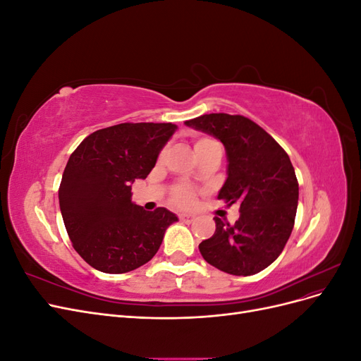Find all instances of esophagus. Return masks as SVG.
<instances>
[{"label":"esophagus","instance_id":"1","mask_svg":"<svg viewBox=\"0 0 361 361\" xmlns=\"http://www.w3.org/2000/svg\"><path fill=\"white\" fill-rule=\"evenodd\" d=\"M179 218H180V221H182V223L191 224V223H194V221H195V218H197V216H195L194 214H180V215H179Z\"/></svg>","mask_w":361,"mask_h":361}]
</instances>
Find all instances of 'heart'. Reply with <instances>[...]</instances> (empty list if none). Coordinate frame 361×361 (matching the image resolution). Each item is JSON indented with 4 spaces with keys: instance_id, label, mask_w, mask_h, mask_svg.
<instances>
[{
    "instance_id": "1",
    "label": "heart",
    "mask_w": 361,
    "mask_h": 361,
    "mask_svg": "<svg viewBox=\"0 0 361 361\" xmlns=\"http://www.w3.org/2000/svg\"><path fill=\"white\" fill-rule=\"evenodd\" d=\"M211 141H212V140H206V138L197 140V141H195V145H194V149H199V147H202V146H204V145H207V143H211ZM173 200H174V203L182 204V206L191 204V203H192V192H191L190 190H187V188L179 187L176 191H174Z\"/></svg>"
}]
</instances>
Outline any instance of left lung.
<instances>
[{"label":"left lung","instance_id":"8db88e82","mask_svg":"<svg viewBox=\"0 0 361 361\" xmlns=\"http://www.w3.org/2000/svg\"><path fill=\"white\" fill-rule=\"evenodd\" d=\"M185 125L220 140L227 178L218 199L239 204L228 224L215 216V233L200 243L203 259L232 276H253L285 248L298 206V180L285 150L265 129L244 116L203 114Z\"/></svg>","mask_w":361,"mask_h":361}]
</instances>
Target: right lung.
I'll return each instance as SVG.
<instances>
[{
	"label": "right lung",
	"instance_id": "right-lung-1",
	"mask_svg": "<svg viewBox=\"0 0 361 361\" xmlns=\"http://www.w3.org/2000/svg\"><path fill=\"white\" fill-rule=\"evenodd\" d=\"M178 129L173 123H120L82 140L64 169L59 200L73 248L106 274H123L157 255L167 227L178 221L166 207L145 211L133 183L146 179Z\"/></svg>",
	"mask_w": 361,
	"mask_h": 361
}]
</instances>
